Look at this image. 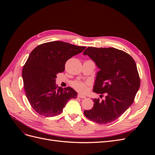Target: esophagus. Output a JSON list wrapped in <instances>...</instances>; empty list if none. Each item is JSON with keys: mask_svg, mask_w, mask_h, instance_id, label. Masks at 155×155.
Here are the masks:
<instances>
[{"mask_svg": "<svg viewBox=\"0 0 155 155\" xmlns=\"http://www.w3.org/2000/svg\"><path fill=\"white\" fill-rule=\"evenodd\" d=\"M78 97H79V98H83V99H84V98H86V96H83V95H81V94H78Z\"/></svg>", "mask_w": 155, "mask_h": 155, "instance_id": "1", "label": "esophagus"}]
</instances>
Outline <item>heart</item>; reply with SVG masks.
<instances>
[{
	"label": "heart",
	"instance_id": "b5f03b06",
	"mask_svg": "<svg viewBox=\"0 0 155 155\" xmlns=\"http://www.w3.org/2000/svg\"><path fill=\"white\" fill-rule=\"evenodd\" d=\"M72 87L78 91L85 93L87 91V84L80 81H75L72 83Z\"/></svg>",
	"mask_w": 155,
	"mask_h": 155
}]
</instances>
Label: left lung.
I'll use <instances>...</instances> for the list:
<instances>
[{
	"label": "left lung",
	"mask_w": 155,
	"mask_h": 155,
	"mask_svg": "<svg viewBox=\"0 0 155 155\" xmlns=\"http://www.w3.org/2000/svg\"><path fill=\"white\" fill-rule=\"evenodd\" d=\"M83 55H88L100 68L93 91L105 96L101 101L94 100L92 109L84 114L97 124L111 123L134 102L140 85L137 64L129 54L114 48L88 47Z\"/></svg>",
	"instance_id": "1"
}]
</instances>
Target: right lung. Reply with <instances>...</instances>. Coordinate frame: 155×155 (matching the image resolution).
Returning <instances> with one entry per match:
<instances>
[{
  "label": "right lung",
  "mask_w": 155,
  "mask_h": 155,
  "mask_svg": "<svg viewBox=\"0 0 155 155\" xmlns=\"http://www.w3.org/2000/svg\"><path fill=\"white\" fill-rule=\"evenodd\" d=\"M86 48L63 41H53L37 46L31 51L22 68L26 96L34 110L41 116H55L61 113L67 103L77 97L70 87H59L56 75L63 72L65 63Z\"/></svg>",
  "instance_id": "obj_1"
}]
</instances>
